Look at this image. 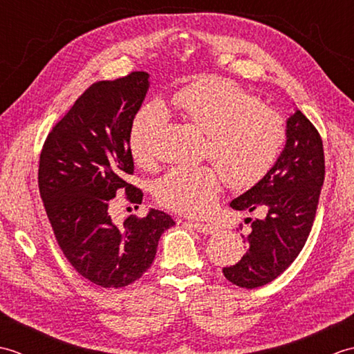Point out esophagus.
Here are the masks:
<instances>
[{"label": "esophagus", "instance_id": "esophagus-1", "mask_svg": "<svg viewBox=\"0 0 354 354\" xmlns=\"http://www.w3.org/2000/svg\"><path fill=\"white\" fill-rule=\"evenodd\" d=\"M194 230H196L198 232H202V234H213V232L216 231V227L212 223H201V222H196L193 223Z\"/></svg>", "mask_w": 354, "mask_h": 354}]
</instances>
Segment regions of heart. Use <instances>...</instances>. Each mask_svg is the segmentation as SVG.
Returning <instances> with one entry per match:
<instances>
[{
	"label": "heart",
	"mask_w": 354,
	"mask_h": 354,
	"mask_svg": "<svg viewBox=\"0 0 354 354\" xmlns=\"http://www.w3.org/2000/svg\"><path fill=\"white\" fill-rule=\"evenodd\" d=\"M169 108L207 133L205 155L218 165H179L156 183L161 205L187 216H204L222 189L248 190L272 169L286 141V124L259 97L222 77H204L179 88ZM165 120L160 103L142 106L129 131V149L141 167L153 164V135Z\"/></svg>",
	"instance_id": "heart-1"
}]
</instances>
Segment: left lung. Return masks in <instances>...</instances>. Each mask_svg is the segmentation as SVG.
Listing matches in <instances>:
<instances>
[{
  "mask_svg": "<svg viewBox=\"0 0 354 354\" xmlns=\"http://www.w3.org/2000/svg\"><path fill=\"white\" fill-rule=\"evenodd\" d=\"M286 137L274 167L231 202L234 209L266 213L252 221L242 260L222 269L225 278L239 288L254 289L275 280L298 257L310 234L326 175L322 140L298 109L288 120Z\"/></svg>",
  "mask_w": 354,
  "mask_h": 354,
  "instance_id": "8db88e82",
  "label": "left lung"
}]
</instances>
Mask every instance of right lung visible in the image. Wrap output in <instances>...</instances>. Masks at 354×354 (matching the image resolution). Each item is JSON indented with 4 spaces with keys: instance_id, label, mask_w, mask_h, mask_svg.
Segmentation results:
<instances>
[{
    "instance_id": "1",
    "label": "right lung",
    "mask_w": 354,
    "mask_h": 354,
    "mask_svg": "<svg viewBox=\"0 0 354 354\" xmlns=\"http://www.w3.org/2000/svg\"><path fill=\"white\" fill-rule=\"evenodd\" d=\"M149 89V74L100 80L82 94L45 138L37 184L56 242L77 272L102 288L137 281L155 259L158 240L175 225L150 209L122 225L111 219L117 193L138 205L129 131Z\"/></svg>"
}]
</instances>
